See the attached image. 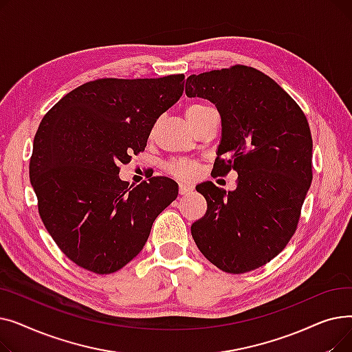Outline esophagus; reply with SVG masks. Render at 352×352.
I'll return each instance as SVG.
<instances>
[{"label":"esophagus","instance_id":"1","mask_svg":"<svg viewBox=\"0 0 352 352\" xmlns=\"http://www.w3.org/2000/svg\"><path fill=\"white\" fill-rule=\"evenodd\" d=\"M192 191V186L187 182H179V194L181 195H187Z\"/></svg>","mask_w":352,"mask_h":352}]
</instances>
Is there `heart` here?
<instances>
[{"instance_id": "heart-1", "label": "heart", "mask_w": 352, "mask_h": 352, "mask_svg": "<svg viewBox=\"0 0 352 352\" xmlns=\"http://www.w3.org/2000/svg\"><path fill=\"white\" fill-rule=\"evenodd\" d=\"M211 111H214L212 107L202 102H195L188 105L186 109V117L191 128H194L208 113H211ZM170 171L171 174L179 178H190V177H194L197 173V162L191 160H179L170 165Z\"/></svg>"}]
</instances>
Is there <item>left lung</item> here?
Wrapping results in <instances>:
<instances>
[{"instance_id": "1", "label": "left lung", "mask_w": 352, "mask_h": 352, "mask_svg": "<svg viewBox=\"0 0 352 352\" xmlns=\"http://www.w3.org/2000/svg\"><path fill=\"white\" fill-rule=\"evenodd\" d=\"M186 94L211 101L219 113L212 174H238L234 191L211 181L195 187L207 199V212L191 226L194 241L226 272L260 268L288 244L311 186L307 117L272 78L247 65L190 76Z\"/></svg>"}]
</instances>
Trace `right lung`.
<instances>
[{
    "mask_svg": "<svg viewBox=\"0 0 352 352\" xmlns=\"http://www.w3.org/2000/svg\"><path fill=\"white\" fill-rule=\"evenodd\" d=\"M184 92V76L85 82L44 116L30 181L43 223L72 263L96 274L121 270L144 248L178 184L153 177L137 187L120 164L144 151L158 117Z\"/></svg>",
    "mask_w": 352,
    "mask_h": 352,
    "instance_id": "1",
    "label": "right lung"
}]
</instances>
